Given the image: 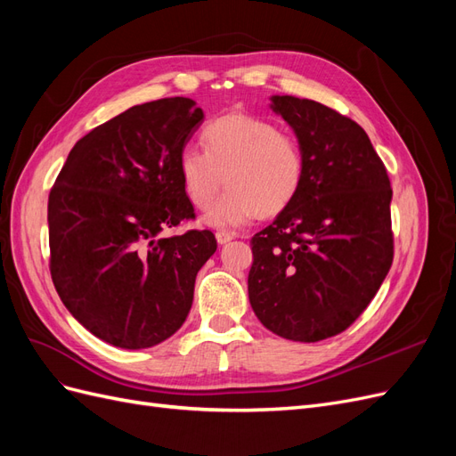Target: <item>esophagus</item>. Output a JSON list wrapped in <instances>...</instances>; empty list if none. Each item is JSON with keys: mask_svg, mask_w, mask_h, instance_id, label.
<instances>
[{"mask_svg": "<svg viewBox=\"0 0 456 456\" xmlns=\"http://www.w3.org/2000/svg\"><path fill=\"white\" fill-rule=\"evenodd\" d=\"M233 238H236V233H233V232H226V230H218V232H216V241H218L220 245H226V243L232 241Z\"/></svg>", "mask_w": 456, "mask_h": 456, "instance_id": "obj_1", "label": "esophagus"}]
</instances>
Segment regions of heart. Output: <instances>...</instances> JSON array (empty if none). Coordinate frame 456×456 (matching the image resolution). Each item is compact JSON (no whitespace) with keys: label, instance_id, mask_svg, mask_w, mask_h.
Returning a JSON list of instances; mask_svg holds the SVG:
<instances>
[{"label":"heart","instance_id":"heart-1","mask_svg":"<svg viewBox=\"0 0 456 456\" xmlns=\"http://www.w3.org/2000/svg\"><path fill=\"white\" fill-rule=\"evenodd\" d=\"M203 150L178 156V176L190 203L209 209L223 183L229 186L203 220L213 228L241 226L256 215L270 218L295 201L305 183L300 142L272 121L245 114L223 116L201 131Z\"/></svg>","mask_w":456,"mask_h":456}]
</instances>
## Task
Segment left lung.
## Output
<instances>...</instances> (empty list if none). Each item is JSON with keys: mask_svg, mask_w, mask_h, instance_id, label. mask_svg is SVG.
<instances>
[{"mask_svg": "<svg viewBox=\"0 0 456 456\" xmlns=\"http://www.w3.org/2000/svg\"><path fill=\"white\" fill-rule=\"evenodd\" d=\"M305 151L295 201L251 240L249 300L289 340L346 330L375 298L394 260L390 178L367 133L337 110L273 96Z\"/></svg>", "mask_w": 456, "mask_h": 456, "instance_id": "left-lung-1", "label": "left lung"}]
</instances>
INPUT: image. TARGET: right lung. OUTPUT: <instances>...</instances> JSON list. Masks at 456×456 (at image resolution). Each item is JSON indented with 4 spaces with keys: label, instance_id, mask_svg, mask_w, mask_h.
<instances>
[{
    "label": "right lung",
    "instance_id": "right-lung-1",
    "mask_svg": "<svg viewBox=\"0 0 456 456\" xmlns=\"http://www.w3.org/2000/svg\"><path fill=\"white\" fill-rule=\"evenodd\" d=\"M203 110L184 96L133 106L72 148L49 205V270L76 320L118 348L156 346L184 323L211 230L163 238L196 218L178 156Z\"/></svg>",
    "mask_w": 456,
    "mask_h": 456
}]
</instances>
